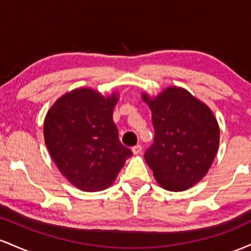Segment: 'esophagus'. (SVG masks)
<instances>
[{
	"instance_id": "34e87169",
	"label": "esophagus",
	"mask_w": 251,
	"mask_h": 251,
	"mask_svg": "<svg viewBox=\"0 0 251 251\" xmlns=\"http://www.w3.org/2000/svg\"><path fill=\"white\" fill-rule=\"evenodd\" d=\"M142 150H143V148H142V145H140V144H137V145L132 148V151H133L134 154H139L140 152H142Z\"/></svg>"
}]
</instances>
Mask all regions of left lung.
Masks as SVG:
<instances>
[{
	"instance_id": "left-lung-1",
	"label": "left lung",
	"mask_w": 251,
	"mask_h": 251,
	"mask_svg": "<svg viewBox=\"0 0 251 251\" xmlns=\"http://www.w3.org/2000/svg\"><path fill=\"white\" fill-rule=\"evenodd\" d=\"M152 112L153 144L145 151L155 180L170 191L198 183L214 162L220 128L210 108L185 89L170 87L154 99L143 94Z\"/></svg>"
}]
</instances>
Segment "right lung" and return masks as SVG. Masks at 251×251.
<instances>
[{
	"mask_svg": "<svg viewBox=\"0 0 251 251\" xmlns=\"http://www.w3.org/2000/svg\"><path fill=\"white\" fill-rule=\"evenodd\" d=\"M116 103V94L105 98L79 88L60 98L46 116V146L60 172L82 191L111 185L133 154L119 140L112 118Z\"/></svg>",
	"mask_w": 251,
	"mask_h": 251,
	"instance_id": "add662e5",
	"label": "right lung"
}]
</instances>
